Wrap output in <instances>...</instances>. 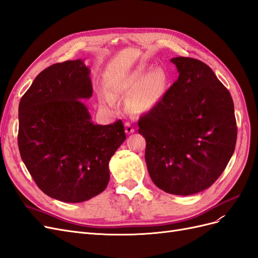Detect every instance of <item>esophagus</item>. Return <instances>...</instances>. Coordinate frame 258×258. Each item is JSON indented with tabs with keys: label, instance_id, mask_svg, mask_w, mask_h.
<instances>
[{
	"label": "esophagus",
	"instance_id": "esophagus-1",
	"mask_svg": "<svg viewBox=\"0 0 258 258\" xmlns=\"http://www.w3.org/2000/svg\"><path fill=\"white\" fill-rule=\"evenodd\" d=\"M124 130H126V134L127 135H131V134H134V132L136 131V129H135V127L132 126L131 124V122H124Z\"/></svg>",
	"mask_w": 258,
	"mask_h": 258
}]
</instances>
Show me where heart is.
I'll use <instances>...</instances> for the list:
<instances>
[{"instance_id":"1","label":"heart","mask_w":258,"mask_h":258,"mask_svg":"<svg viewBox=\"0 0 258 258\" xmlns=\"http://www.w3.org/2000/svg\"><path fill=\"white\" fill-rule=\"evenodd\" d=\"M168 79L166 73L160 69L151 73L143 68H139L116 83V90L131 97V107L138 113L151 111L158 104L167 89ZM104 101L112 104V99L105 97Z\"/></svg>"}]
</instances>
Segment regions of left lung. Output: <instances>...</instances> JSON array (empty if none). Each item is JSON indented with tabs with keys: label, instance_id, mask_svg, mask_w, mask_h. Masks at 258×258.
Here are the masks:
<instances>
[{
	"label": "left lung",
	"instance_id": "1",
	"mask_svg": "<svg viewBox=\"0 0 258 258\" xmlns=\"http://www.w3.org/2000/svg\"><path fill=\"white\" fill-rule=\"evenodd\" d=\"M179 73L158 104L139 119L145 161L154 184L188 196L221 176L235 152L237 122L232 98L204 62L171 59Z\"/></svg>",
	"mask_w": 258,
	"mask_h": 258
}]
</instances>
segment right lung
Segmentation results:
<instances>
[{
  "mask_svg": "<svg viewBox=\"0 0 258 258\" xmlns=\"http://www.w3.org/2000/svg\"><path fill=\"white\" fill-rule=\"evenodd\" d=\"M89 69L82 60L54 63L38 74L19 103L18 147L44 194L83 202L110 181L108 161L126 140L120 119L101 126L81 99L92 96Z\"/></svg>",
  "mask_w": 258,
  "mask_h": 258,
  "instance_id": "right-lung-1",
  "label": "right lung"
}]
</instances>
